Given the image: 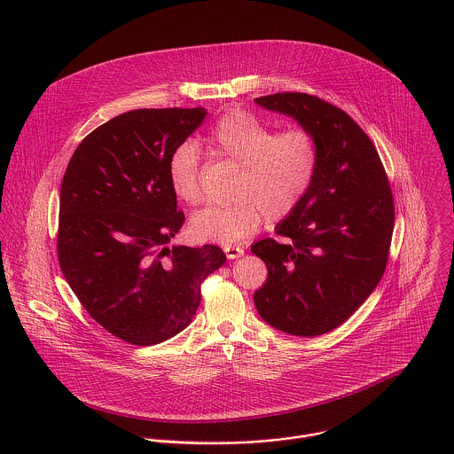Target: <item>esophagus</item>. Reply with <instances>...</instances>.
<instances>
[{
    "label": "esophagus",
    "mask_w": 454,
    "mask_h": 454,
    "mask_svg": "<svg viewBox=\"0 0 454 454\" xmlns=\"http://www.w3.org/2000/svg\"><path fill=\"white\" fill-rule=\"evenodd\" d=\"M224 253H226L228 260H237V258L244 256V249L240 246H224Z\"/></svg>",
    "instance_id": "34e87169"
}]
</instances>
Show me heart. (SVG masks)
Instances as JSON below:
<instances>
[{
	"label": "heart",
	"instance_id": "1",
	"mask_svg": "<svg viewBox=\"0 0 454 454\" xmlns=\"http://www.w3.org/2000/svg\"><path fill=\"white\" fill-rule=\"evenodd\" d=\"M208 153L239 168L231 191L233 203L212 205L191 219L194 239L237 244L265 221H281L304 201L317 178L320 150L317 137L301 127L279 130L256 114L233 109L205 137ZM168 178L178 200H201L200 155L194 145H178L168 160Z\"/></svg>",
	"mask_w": 454,
	"mask_h": 454
}]
</instances>
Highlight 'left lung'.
Returning a JSON list of instances; mask_svg holds the SVG:
<instances>
[{"label":"left lung","mask_w":454,"mask_h":454,"mask_svg":"<svg viewBox=\"0 0 454 454\" xmlns=\"http://www.w3.org/2000/svg\"><path fill=\"white\" fill-rule=\"evenodd\" d=\"M285 113L318 143L311 191L276 231L251 246L269 270L254 292L260 317L272 327L313 338L348 320L384 276L395 228V200L368 134L340 107L308 93L254 98Z\"/></svg>","instance_id":"obj_1"}]
</instances>
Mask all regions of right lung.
Returning a JSON list of instances; mask_svg holds the SVG:
<instances>
[{
	"instance_id": "right-lung-1",
	"label": "right lung",
	"mask_w": 454,
	"mask_h": 454,
	"mask_svg": "<svg viewBox=\"0 0 454 454\" xmlns=\"http://www.w3.org/2000/svg\"><path fill=\"white\" fill-rule=\"evenodd\" d=\"M205 114V107L118 114L79 143L63 175L61 272L88 315L130 345H157L184 331L201 283L226 262L210 244L166 247L185 221L168 160Z\"/></svg>"
}]
</instances>
